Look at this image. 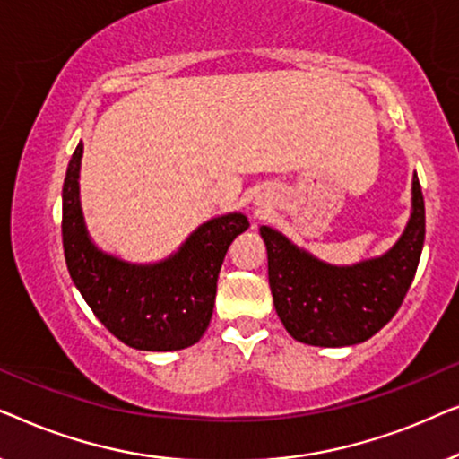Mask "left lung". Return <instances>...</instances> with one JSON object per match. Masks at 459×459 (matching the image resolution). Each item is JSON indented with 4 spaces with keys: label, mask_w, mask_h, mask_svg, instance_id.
Masks as SVG:
<instances>
[{
    "label": "left lung",
    "mask_w": 459,
    "mask_h": 459,
    "mask_svg": "<svg viewBox=\"0 0 459 459\" xmlns=\"http://www.w3.org/2000/svg\"><path fill=\"white\" fill-rule=\"evenodd\" d=\"M424 196L411 181V217L397 244L376 259L336 267L267 225L269 286L278 317L294 341L313 347H349L372 338L399 311L424 247Z\"/></svg>",
    "instance_id": "obj_1"
}]
</instances>
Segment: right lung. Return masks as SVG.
Returning a JSON list of instances; mask_svg holds the SVG:
<instances>
[{
	"mask_svg": "<svg viewBox=\"0 0 459 459\" xmlns=\"http://www.w3.org/2000/svg\"><path fill=\"white\" fill-rule=\"evenodd\" d=\"M83 143L74 148L62 186V247L68 273L100 322L127 347L179 351L209 328L217 278L230 244L248 230L242 212L200 225L178 253L154 265L106 255L90 240L79 203Z\"/></svg>",
	"mask_w": 459,
	"mask_h": 459,
	"instance_id": "add662e5",
	"label": "right lung"
}]
</instances>
